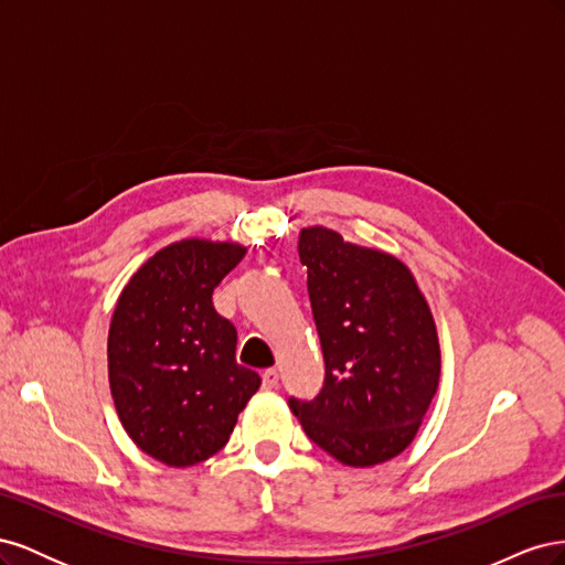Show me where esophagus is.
Instances as JSON below:
<instances>
[{
  "instance_id": "esophagus-1",
  "label": "esophagus",
  "mask_w": 565,
  "mask_h": 565,
  "mask_svg": "<svg viewBox=\"0 0 565 565\" xmlns=\"http://www.w3.org/2000/svg\"><path fill=\"white\" fill-rule=\"evenodd\" d=\"M262 382H264V388H278L280 372H278L276 367H268V370H264V374H262Z\"/></svg>"
}]
</instances>
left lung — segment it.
<instances>
[{
  "instance_id": "1",
  "label": "left lung",
  "mask_w": 565,
  "mask_h": 565,
  "mask_svg": "<svg viewBox=\"0 0 565 565\" xmlns=\"http://www.w3.org/2000/svg\"><path fill=\"white\" fill-rule=\"evenodd\" d=\"M324 382L289 398L306 436L347 467H374L415 440L440 380L438 332L422 289L393 254L337 231L299 233Z\"/></svg>"
}]
</instances>
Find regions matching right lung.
<instances>
[{"label":"right lung","instance_id":"1","mask_svg":"<svg viewBox=\"0 0 565 565\" xmlns=\"http://www.w3.org/2000/svg\"><path fill=\"white\" fill-rule=\"evenodd\" d=\"M245 252L204 237L172 243L134 273L115 303L108 380L117 417L167 467L216 455L262 386L259 374L237 365V332L212 303Z\"/></svg>","mask_w":565,"mask_h":565}]
</instances>
